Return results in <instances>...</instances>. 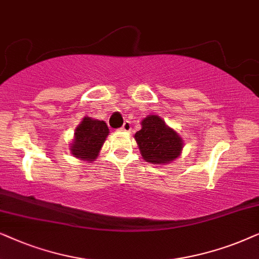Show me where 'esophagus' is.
<instances>
[{"label": "esophagus", "mask_w": 259, "mask_h": 259, "mask_svg": "<svg viewBox=\"0 0 259 259\" xmlns=\"http://www.w3.org/2000/svg\"><path fill=\"white\" fill-rule=\"evenodd\" d=\"M120 129H122L123 132H130V130H132V123H130L129 120H125Z\"/></svg>", "instance_id": "obj_1"}]
</instances>
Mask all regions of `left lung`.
<instances>
[{"label": "left lung", "mask_w": 259, "mask_h": 259, "mask_svg": "<svg viewBox=\"0 0 259 259\" xmlns=\"http://www.w3.org/2000/svg\"><path fill=\"white\" fill-rule=\"evenodd\" d=\"M143 158L154 164L173 161L181 153L182 140L158 116L151 115L142 120V129L135 134Z\"/></svg>", "instance_id": "obj_1"}]
</instances>
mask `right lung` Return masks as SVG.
<instances>
[{"label":"right lung","instance_id":"1","mask_svg":"<svg viewBox=\"0 0 259 259\" xmlns=\"http://www.w3.org/2000/svg\"><path fill=\"white\" fill-rule=\"evenodd\" d=\"M109 135V127L103 120L85 117L75 129L71 153L85 161H94Z\"/></svg>","mask_w":259,"mask_h":259}]
</instances>
